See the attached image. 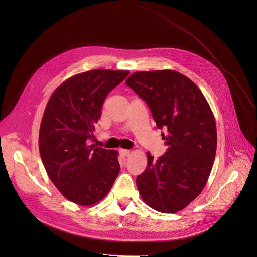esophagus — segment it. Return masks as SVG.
Here are the masks:
<instances>
[{
  "mask_svg": "<svg viewBox=\"0 0 257 257\" xmlns=\"http://www.w3.org/2000/svg\"><path fill=\"white\" fill-rule=\"evenodd\" d=\"M120 154H121L123 157H128V156L131 154V152H130L129 150H124V149H121V150H120Z\"/></svg>",
  "mask_w": 257,
  "mask_h": 257,
  "instance_id": "obj_1",
  "label": "esophagus"
}]
</instances>
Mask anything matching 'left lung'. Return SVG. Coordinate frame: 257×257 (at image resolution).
<instances>
[{
  "label": "left lung",
  "mask_w": 257,
  "mask_h": 257,
  "mask_svg": "<svg viewBox=\"0 0 257 257\" xmlns=\"http://www.w3.org/2000/svg\"><path fill=\"white\" fill-rule=\"evenodd\" d=\"M126 84L148 103L157 127L167 129L168 150L158 160L146 153L148 166L137 176L142 200L164 213L189 205L203 190L216 152L211 108L187 76L174 70L134 72Z\"/></svg>",
  "instance_id": "left-lung-1"
}]
</instances>
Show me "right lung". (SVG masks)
Returning a JSON list of instances; mask_svg holds the SVG:
<instances>
[{
	"label": "right lung",
	"instance_id": "right-lung-1",
	"mask_svg": "<svg viewBox=\"0 0 257 257\" xmlns=\"http://www.w3.org/2000/svg\"><path fill=\"white\" fill-rule=\"evenodd\" d=\"M128 70L93 69L66 79L51 95L39 148L48 176L62 195L81 206L103 199L120 173L119 153L89 144L102 103Z\"/></svg>",
	"mask_w": 257,
	"mask_h": 257
}]
</instances>
